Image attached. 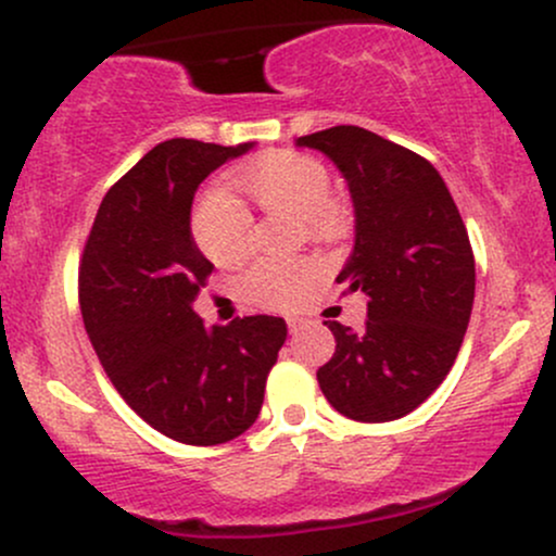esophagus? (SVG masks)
<instances>
[{"mask_svg":"<svg viewBox=\"0 0 556 556\" xmlns=\"http://www.w3.org/2000/svg\"><path fill=\"white\" fill-rule=\"evenodd\" d=\"M287 329H290V334H298L303 329V318H287Z\"/></svg>","mask_w":556,"mask_h":556,"instance_id":"obj_1","label":"esophagus"}]
</instances>
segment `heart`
Wrapping results in <instances>:
<instances>
[{"instance_id":"1","label":"heart","mask_w":556,"mask_h":556,"mask_svg":"<svg viewBox=\"0 0 556 556\" xmlns=\"http://www.w3.org/2000/svg\"><path fill=\"white\" fill-rule=\"evenodd\" d=\"M232 185L266 214L300 219L311 240H334L344 229V208L331 198L329 169L316 156L300 151H269L232 175ZM193 238L214 264H235L251 245V216L225 193H208L193 214ZM318 269L308 258H261L242 271L248 300L274 311H287L303 300Z\"/></svg>"}]
</instances>
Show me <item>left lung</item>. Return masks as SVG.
I'll list each match as a JSON object with an SVG mask.
<instances>
[{
  "mask_svg": "<svg viewBox=\"0 0 556 556\" xmlns=\"http://www.w3.org/2000/svg\"><path fill=\"white\" fill-rule=\"evenodd\" d=\"M348 180L355 245L337 282L368 298L366 327L324 321L337 340L316 379L342 416L384 424L444 381L468 329L476 261L468 229L431 162L355 125L295 140Z\"/></svg>",
  "mask_w": 556,
  "mask_h": 556,
  "instance_id": "1",
  "label": "left lung"
}]
</instances>
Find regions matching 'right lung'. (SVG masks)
<instances>
[{"instance_id": "right-lung-1", "label": "right lung", "mask_w": 556, "mask_h": 556, "mask_svg": "<svg viewBox=\"0 0 556 556\" xmlns=\"http://www.w3.org/2000/svg\"><path fill=\"white\" fill-rule=\"evenodd\" d=\"M253 143L172 138L154 146L96 212L78 269L88 340L114 389L175 442L225 444L256 424L285 318L206 327L193 303L214 264L198 251V185Z\"/></svg>"}]
</instances>
